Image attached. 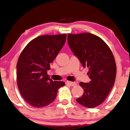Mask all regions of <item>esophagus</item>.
<instances>
[{"label": "esophagus", "instance_id": "obj_1", "mask_svg": "<svg viewBox=\"0 0 130 130\" xmlns=\"http://www.w3.org/2000/svg\"><path fill=\"white\" fill-rule=\"evenodd\" d=\"M66 83L68 85H69L70 86H76V83H75V82H71V81H67Z\"/></svg>", "mask_w": 130, "mask_h": 130}]
</instances>
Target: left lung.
Returning <instances> with one entry per match:
<instances>
[{
    "instance_id": "left-lung-1",
    "label": "left lung",
    "mask_w": 130,
    "mask_h": 130,
    "mask_svg": "<svg viewBox=\"0 0 130 130\" xmlns=\"http://www.w3.org/2000/svg\"><path fill=\"white\" fill-rule=\"evenodd\" d=\"M69 46L83 67L89 68V83L81 82L84 93L76 99L78 103L94 108L101 104L114 86L116 66L108 45L99 37L90 33L68 34Z\"/></svg>"
}]
</instances>
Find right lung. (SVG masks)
<instances>
[{"label": "right lung", "instance_id": "1", "mask_svg": "<svg viewBox=\"0 0 130 130\" xmlns=\"http://www.w3.org/2000/svg\"><path fill=\"white\" fill-rule=\"evenodd\" d=\"M66 35H45L30 41L19 56L17 82L22 97L32 106L41 108L55 100L58 90L65 85L53 81L47 70L63 47Z\"/></svg>", "mask_w": 130, "mask_h": 130}]
</instances>
